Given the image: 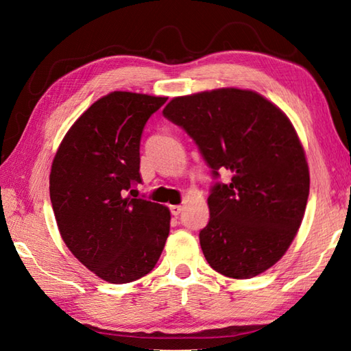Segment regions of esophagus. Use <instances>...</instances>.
<instances>
[{
	"label": "esophagus",
	"mask_w": 351,
	"mask_h": 351,
	"mask_svg": "<svg viewBox=\"0 0 351 351\" xmlns=\"http://www.w3.org/2000/svg\"><path fill=\"white\" fill-rule=\"evenodd\" d=\"M182 209H184V207H182V206H178V204H175V206H170L171 215H175V217L180 215V213L182 212Z\"/></svg>",
	"instance_id": "obj_1"
}]
</instances>
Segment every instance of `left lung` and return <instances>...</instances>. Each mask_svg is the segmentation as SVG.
Segmentation results:
<instances>
[{"mask_svg":"<svg viewBox=\"0 0 351 351\" xmlns=\"http://www.w3.org/2000/svg\"><path fill=\"white\" fill-rule=\"evenodd\" d=\"M162 114L186 130L213 176L232 173L207 198L210 219L199 232L207 263L232 278L269 269L293 243L310 193L305 150L288 116L240 88L173 97Z\"/></svg>","mask_w":351,"mask_h":351,"instance_id":"8db88e82","label":"left lung"}]
</instances>
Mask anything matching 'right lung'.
I'll use <instances>...</instances> for the list:
<instances>
[{"label": "right lung", "instance_id": "obj_1", "mask_svg": "<svg viewBox=\"0 0 351 351\" xmlns=\"http://www.w3.org/2000/svg\"><path fill=\"white\" fill-rule=\"evenodd\" d=\"M165 100L106 94L73 123L52 161L49 193L62 239L105 282L128 283L148 274L170 232L169 207L127 195L142 181V130Z\"/></svg>", "mask_w": 351, "mask_h": 351}]
</instances>
